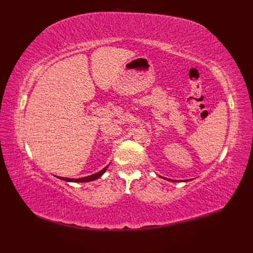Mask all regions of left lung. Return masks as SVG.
Segmentation results:
<instances>
[{
	"label": "left lung",
	"instance_id": "1",
	"mask_svg": "<svg viewBox=\"0 0 253 253\" xmlns=\"http://www.w3.org/2000/svg\"><path fill=\"white\" fill-rule=\"evenodd\" d=\"M165 179H168V180H170V181H173V182H177V181H176V180H174V179H169V178H166V177H164ZM188 179H186V180H183V181H187Z\"/></svg>",
	"mask_w": 253,
	"mask_h": 253
}]
</instances>
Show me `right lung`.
Here are the masks:
<instances>
[{"label": "right lung", "mask_w": 253, "mask_h": 253, "mask_svg": "<svg viewBox=\"0 0 253 253\" xmlns=\"http://www.w3.org/2000/svg\"><path fill=\"white\" fill-rule=\"evenodd\" d=\"M110 165L106 166L105 168H103V169L101 171H99L95 174H91L89 176H86V177H81V178H67V177H61V176H58V178L61 179V180H64V181H67V182H87V181H93L95 179H98L100 178L101 176L104 174V172L108 170Z\"/></svg>", "instance_id": "add662e5"}]
</instances>
